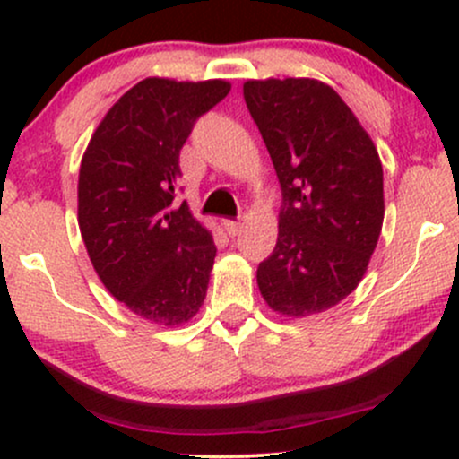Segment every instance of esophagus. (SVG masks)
Returning <instances> with one entry per match:
<instances>
[{
	"label": "esophagus",
	"mask_w": 459,
	"mask_h": 459,
	"mask_svg": "<svg viewBox=\"0 0 459 459\" xmlns=\"http://www.w3.org/2000/svg\"><path fill=\"white\" fill-rule=\"evenodd\" d=\"M222 226H224L226 233H229L230 237H235L241 230V220H224Z\"/></svg>",
	"instance_id": "1"
}]
</instances>
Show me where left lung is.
Wrapping results in <instances>:
<instances>
[{
    "label": "left lung",
    "mask_w": 459,
    "mask_h": 459,
    "mask_svg": "<svg viewBox=\"0 0 459 459\" xmlns=\"http://www.w3.org/2000/svg\"><path fill=\"white\" fill-rule=\"evenodd\" d=\"M244 99L282 192L261 296L307 317L345 299L367 272L384 220L380 155L343 99L317 79L246 82Z\"/></svg>",
    "instance_id": "obj_1"
}]
</instances>
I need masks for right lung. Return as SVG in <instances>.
Listing matches in <instances>:
<instances>
[{"label": "right lung", "instance_id": "obj_1", "mask_svg": "<svg viewBox=\"0 0 459 459\" xmlns=\"http://www.w3.org/2000/svg\"><path fill=\"white\" fill-rule=\"evenodd\" d=\"M230 83H135L105 114L79 170V230L99 278L152 324L192 319L207 296L218 247L175 198L183 144Z\"/></svg>", "mask_w": 459, "mask_h": 459}]
</instances>
